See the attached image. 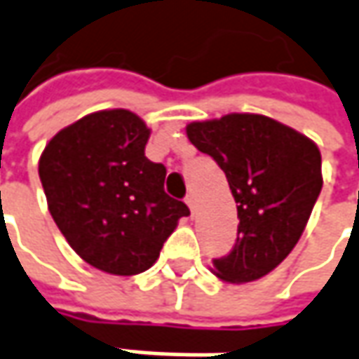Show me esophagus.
<instances>
[{
	"mask_svg": "<svg viewBox=\"0 0 359 359\" xmlns=\"http://www.w3.org/2000/svg\"><path fill=\"white\" fill-rule=\"evenodd\" d=\"M184 203L189 204V208H191V212L192 215H194V210H196V198H194V194H189V196H187V198H184Z\"/></svg>",
	"mask_w": 359,
	"mask_h": 359,
	"instance_id": "obj_1",
	"label": "esophagus"
}]
</instances>
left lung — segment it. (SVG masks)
Returning <instances> with one entry per match:
<instances>
[{"label": "left lung", "instance_id": "1", "mask_svg": "<svg viewBox=\"0 0 359 359\" xmlns=\"http://www.w3.org/2000/svg\"><path fill=\"white\" fill-rule=\"evenodd\" d=\"M187 137L224 170L241 218L236 244L212 274L230 284L270 274L298 244L322 191L318 144L258 113L192 121Z\"/></svg>", "mask_w": 359, "mask_h": 359}]
</instances>
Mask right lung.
<instances>
[{
    "mask_svg": "<svg viewBox=\"0 0 359 359\" xmlns=\"http://www.w3.org/2000/svg\"><path fill=\"white\" fill-rule=\"evenodd\" d=\"M151 129L105 109L61 129L39 156L47 208L87 264L135 276L155 264L189 206L165 192L167 168L144 156Z\"/></svg>",
    "mask_w": 359,
    "mask_h": 359,
    "instance_id": "1",
    "label": "right lung"
}]
</instances>
